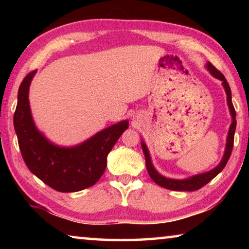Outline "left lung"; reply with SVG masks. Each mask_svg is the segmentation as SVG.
<instances>
[{"label": "left lung", "instance_id": "obj_1", "mask_svg": "<svg viewBox=\"0 0 249 249\" xmlns=\"http://www.w3.org/2000/svg\"><path fill=\"white\" fill-rule=\"evenodd\" d=\"M206 67H208L210 72L212 73L215 78L220 79L223 83V86H224L226 94H227V104H229V107L231 109V117H233V122H231V127L229 130V136H227V142H226V149H225L224 157H223L220 165H218L216 168H214L213 170L205 172V174L191 177V178L185 179V180L168 179V178H165V177H162L161 175H159L158 172L155 170V168L153 167V165H151V160H150L148 149H147V147L144 142H142V151H144L145 160H146V168L150 176V178L154 180V182L159 184L160 187L169 189V190H174V191L199 190V189H201L202 187H204L206 183H209L213 178H215V177L220 174L223 169H224V167L226 166V163H227V161H229V159L231 157V150H233L234 134H235V128H236V112H235L234 105H233V103H231V92L230 84L226 81L225 77L223 75L221 71H218L215 67L211 64V62H208V64H206Z\"/></svg>", "mask_w": 249, "mask_h": 249}]
</instances>
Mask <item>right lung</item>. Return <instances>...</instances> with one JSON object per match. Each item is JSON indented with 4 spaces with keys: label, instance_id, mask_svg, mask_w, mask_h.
Here are the masks:
<instances>
[{
    "label": "right lung",
    "instance_id": "obj_1",
    "mask_svg": "<svg viewBox=\"0 0 249 249\" xmlns=\"http://www.w3.org/2000/svg\"><path fill=\"white\" fill-rule=\"evenodd\" d=\"M35 70L20 83L14 113V128L20 154L34 175L59 192L83 190L98 182L107 168V155L128 122L103 129L89 141L72 148H61L49 142L34 124L28 102V89Z\"/></svg>",
    "mask_w": 249,
    "mask_h": 249
}]
</instances>
